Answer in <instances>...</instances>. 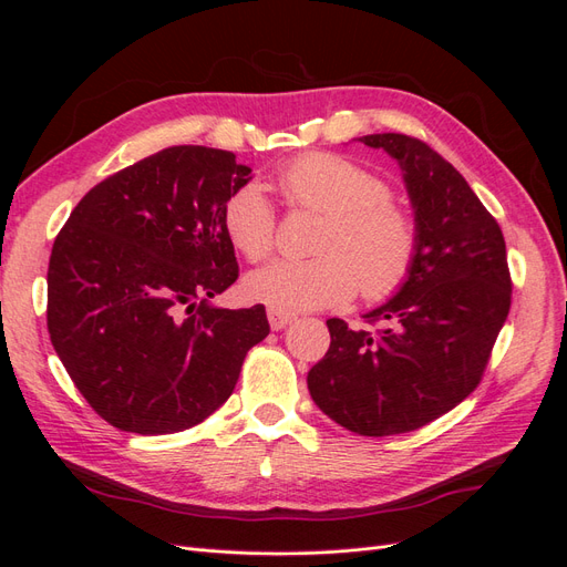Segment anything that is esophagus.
Wrapping results in <instances>:
<instances>
[{
    "instance_id": "esophagus-1",
    "label": "esophagus",
    "mask_w": 567,
    "mask_h": 567,
    "mask_svg": "<svg viewBox=\"0 0 567 567\" xmlns=\"http://www.w3.org/2000/svg\"><path fill=\"white\" fill-rule=\"evenodd\" d=\"M267 319H269V326L274 331H281V329H286L288 323L296 321V315H288V312H281V310H267Z\"/></svg>"
}]
</instances>
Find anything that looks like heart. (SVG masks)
Instances as JSON below:
<instances>
[{
    "label": "heart",
    "instance_id": "1",
    "mask_svg": "<svg viewBox=\"0 0 567 567\" xmlns=\"http://www.w3.org/2000/svg\"><path fill=\"white\" fill-rule=\"evenodd\" d=\"M279 186L288 205L326 217L312 260H279L246 279L248 298L281 312L321 310L398 296L421 250L416 219L390 200V186L364 165L336 153H307L284 167ZM229 241L250 262L277 246V210L260 184H244L221 208Z\"/></svg>",
    "mask_w": 567,
    "mask_h": 567
}]
</instances>
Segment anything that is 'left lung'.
<instances>
[{"mask_svg":"<svg viewBox=\"0 0 567 567\" xmlns=\"http://www.w3.org/2000/svg\"><path fill=\"white\" fill-rule=\"evenodd\" d=\"M400 163L421 250L398 296L352 331L329 319L331 348L307 373L326 416L367 437H385L447 414L477 388L511 310L504 234L458 169L416 136L359 140Z\"/></svg>","mask_w":567,"mask_h":567,"instance_id":"left-lung-1","label":"left lung"}]
</instances>
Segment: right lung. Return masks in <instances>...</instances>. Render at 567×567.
<instances>
[{"label":"right lung","instance_id":"obj_1","mask_svg":"<svg viewBox=\"0 0 567 567\" xmlns=\"http://www.w3.org/2000/svg\"><path fill=\"white\" fill-rule=\"evenodd\" d=\"M250 167L169 146L106 177L59 231L47 271L51 346L82 398L125 433L167 435L229 400L265 305L210 300L238 279L221 208Z\"/></svg>","mask_w":567,"mask_h":567}]
</instances>
